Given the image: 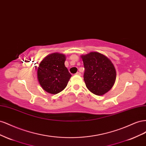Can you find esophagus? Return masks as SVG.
Masks as SVG:
<instances>
[{"label": "esophagus", "instance_id": "34e87169", "mask_svg": "<svg viewBox=\"0 0 146 146\" xmlns=\"http://www.w3.org/2000/svg\"><path fill=\"white\" fill-rule=\"evenodd\" d=\"M76 75H77V76H81V73L79 72H77L76 74Z\"/></svg>", "mask_w": 146, "mask_h": 146}]
</instances>
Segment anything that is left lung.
I'll return each instance as SVG.
<instances>
[{
    "instance_id": "8db88e82",
    "label": "left lung",
    "mask_w": 146,
    "mask_h": 146,
    "mask_svg": "<svg viewBox=\"0 0 146 146\" xmlns=\"http://www.w3.org/2000/svg\"><path fill=\"white\" fill-rule=\"evenodd\" d=\"M84 67V81L92 93L102 96L113 86L116 78L114 64L107 56L97 52L80 56Z\"/></svg>"
}]
</instances>
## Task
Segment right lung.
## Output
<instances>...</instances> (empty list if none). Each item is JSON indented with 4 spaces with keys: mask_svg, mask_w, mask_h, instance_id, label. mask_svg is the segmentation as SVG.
<instances>
[{
    "mask_svg": "<svg viewBox=\"0 0 146 146\" xmlns=\"http://www.w3.org/2000/svg\"><path fill=\"white\" fill-rule=\"evenodd\" d=\"M66 55L55 52L44 58L37 70L38 80L42 89L48 93L58 94L68 85L71 77L64 65Z\"/></svg>",
    "mask_w": 146,
    "mask_h": 146,
    "instance_id": "add662e5",
    "label": "right lung"
}]
</instances>
